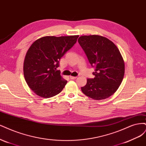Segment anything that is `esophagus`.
I'll use <instances>...</instances> for the list:
<instances>
[{"mask_svg":"<svg viewBox=\"0 0 146 146\" xmlns=\"http://www.w3.org/2000/svg\"><path fill=\"white\" fill-rule=\"evenodd\" d=\"M70 78L71 79H76L77 78V77L76 76H70Z\"/></svg>","mask_w":146,"mask_h":146,"instance_id":"1","label":"esophagus"}]
</instances>
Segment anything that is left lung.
Instances as JSON below:
<instances>
[{
    "label": "left lung",
    "instance_id": "obj_1",
    "mask_svg": "<svg viewBox=\"0 0 146 146\" xmlns=\"http://www.w3.org/2000/svg\"><path fill=\"white\" fill-rule=\"evenodd\" d=\"M78 42L92 67H95V78L87 79L81 90L95 100L110 97L119 88L124 75V62L114 43L98 35L82 36Z\"/></svg>",
    "mask_w": 146,
    "mask_h": 146
}]
</instances>
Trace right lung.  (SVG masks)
<instances>
[{"label": "right lung", "mask_w": 146, "mask_h": 146, "mask_svg": "<svg viewBox=\"0 0 146 146\" xmlns=\"http://www.w3.org/2000/svg\"><path fill=\"white\" fill-rule=\"evenodd\" d=\"M79 36H45L36 40L26 54L23 74L37 95L48 98L59 94L67 81L60 76V58L76 44Z\"/></svg>", "instance_id": "1"}]
</instances>
